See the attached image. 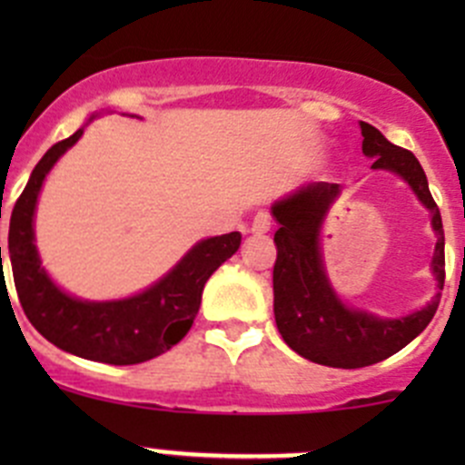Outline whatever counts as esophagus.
I'll use <instances>...</instances> for the list:
<instances>
[{"label": "esophagus", "mask_w": 465, "mask_h": 465, "mask_svg": "<svg viewBox=\"0 0 465 465\" xmlns=\"http://www.w3.org/2000/svg\"><path fill=\"white\" fill-rule=\"evenodd\" d=\"M272 229V215L267 211H259L252 220V233H267Z\"/></svg>", "instance_id": "34e87169"}]
</instances>
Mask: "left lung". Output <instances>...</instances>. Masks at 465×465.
<instances>
[{
  "instance_id": "8db88e82",
  "label": "left lung",
  "mask_w": 465,
  "mask_h": 465,
  "mask_svg": "<svg viewBox=\"0 0 465 465\" xmlns=\"http://www.w3.org/2000/svg\"><path fill=\"white\" fill-rule=\"evenodd\" d=\"M362 153L373 157L371 168L391 171L411 186L419 200L432 213L436 247L432 270L443 290L445 236L439 206L430 193L428 177L414 153L393 145L373 125L360 121ZM340 193V186L312 182L290 198L272 206L279 223L274 233V317L281 337L292 351L311 362L335 369H360L387 360L405 349L425 331L439 308L440 292L419 312L401 320H380L364 311L346 308L332 292L320 254V229L328 206Z\"/></svg>"
}]
</instances>
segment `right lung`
<instances>
[{"label": "right lung", "mask_w": 465, "mask_h": 465, "mask_svg": "<svg viewBox=\"0 0 465 465\" xmlns=\"http://www.w3.org/2000/svg\"><path fill=\"white\" fill-rule=\"evenodd\" d=\"M83 128L54 143L33 168L8 229L13 281L25 315L42 337L67 353L105 364H139L166 353L193 326L209 276L241 247V233L198 242L163 279L121 302H81L64 294L40 267L33 242V213L42 182ZM2 252V250H0Z\"/></svg>", "instance_id": "right-lung-1"}]
</instances>
